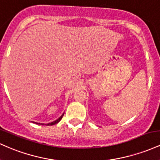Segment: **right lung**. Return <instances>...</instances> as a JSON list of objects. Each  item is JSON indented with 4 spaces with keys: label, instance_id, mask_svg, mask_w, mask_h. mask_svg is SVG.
<instances>
[{
    "label": "right lung",
    "instance_id": "add662e5",
    "mask_svg": "<svg viewBox=\"0 0 160 160\" xmlns=\"http://www.w3.org/2000/svg\"><path fill=\"white\" fill-rule=\"evenodd\" d=\"M63 115H64V114H63V115H61V116L60 118H58L57 120H56V121H54V122H53L48 123V124H47L46 125H54V124H57V123H58V122H60V121L61 120V118H62ZM37 124H38V123H37Z\"/></svg>",
    "mask_w": 160,
    "mask_h": 160
}]
</instances>
